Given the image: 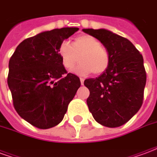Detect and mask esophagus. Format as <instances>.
Returning <instances> with one entry per match:
<instances>
[{
	"instance_id": "34e87169",
	"label": "esophagus",
	"mask_w": 157,
	"mask_h": 157,
	"mask_svg": "<svg viewBox=\"0 0 157 157\" xmlns=\"http://www.w3.org/2000/svg\"><path fill=\"white\" fill-rule=\"evenodd\" d=\"M80 81H81V84H82V85H83V84H84V79L80 78Z\"/></svg>"
}]
</instances>
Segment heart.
<instances>
[{"instance_id":"heart-1","label":"heart","mask_w":157,"mask_h":157,"mask_svg":"<svg viewBox=\"0 0 157 157\" xmlns=\"http://www.w3.org/2000/svg\"><path fill=\"white\" fill-rule=\"evenodd\" d=\"M59 55L65 69H71L78 62L81 63L72 70L80 75L90 73L100 75L105 71L110 64V55L101 42L91 35L77 37L72 43L63 42L59 48ZM79 58H78V57Z\"/></svg>"}]
</instances>
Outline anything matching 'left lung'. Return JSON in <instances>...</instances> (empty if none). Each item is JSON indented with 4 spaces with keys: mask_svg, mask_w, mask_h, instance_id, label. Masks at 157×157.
<instances>
[{
    "mask_svg": "<svg viewBox=\"0 0 157 157\" xmlns=\"http://www.w3.org/2000/svg\"><path fill=\"white\" fill-rule=\"evenodd\" d=\"M98 39L110 55V64L96 78L86 79L89 111L100 124L115 128L138 112L144 98L146 72L143 56L128 39L106 29H82Z\"/></svg>",
    "mask_w": 157,
    "mask_h": 157,
    "instance_id": "1",
    "label": "left lung"
}]
</instances>
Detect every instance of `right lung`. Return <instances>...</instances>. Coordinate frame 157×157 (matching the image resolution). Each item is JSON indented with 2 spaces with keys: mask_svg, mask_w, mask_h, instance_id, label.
Instances as JSON below:
<instances>
[{
  "mask_svg": "<svg viewBox=\"0 0 157 157\" xmlns=\"http://www.w3.org/2000/svg\"><path fill=\"white\" fill-rule=\"evenodd\" d=\"M78 28H62L26 39L9 60L7 84L13 106L24 120L46 129L59 124L81 86L77 75L67 73L59 48Z\"/></svg>",
  "mask_w": 157,
  "mask_h": 157,
  "instance_id": "right-lung-1",
  "label": "right lung"
}]
</instances>
